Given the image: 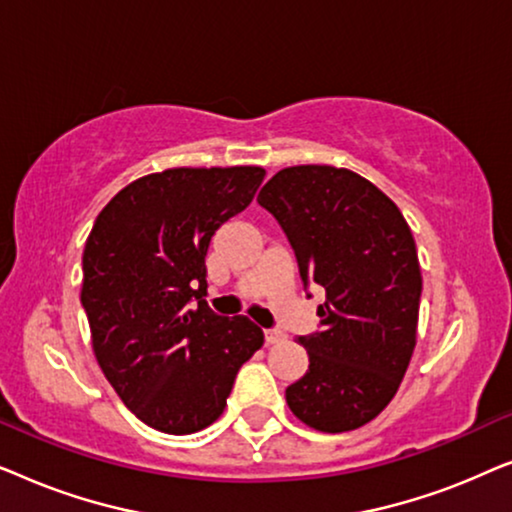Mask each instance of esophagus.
<instances>
[{
	"mask_svg": "<svg viewBox=\"0 0 512 512\" xmlns=\"http://www.w3.org/2000/svg\"><path fill=\"white\" fill-rule=\"evenodd\" d=\"M263 333H265V342H268V345H275V342L284 340V333L277 331V328H265Z\"/></svg>",
	"mask_w": 512,
	"mask_h": 512,
	"instance_id": "obj_1",
	"label": "esophagus"
}]
</instances>
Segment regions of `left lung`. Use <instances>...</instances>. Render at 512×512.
<instances>
[{"label":"left lung","mask_w":512,"mask_h":512,"mask_svg":"<svg viewBox=\"0 0 512 512\" xmlns=\"http://www.w3.org/2000/svg\"><path fill=\"white\" fill-rule=\"evenodd\" d=\"M296 254L305 289L319 284L321 328L300 335L307 373L286 387L300 422L354 431L387 408L417 342L422 270L398 207L345 167L279 170L258 193Z\"/></svg>","instance_id":"8db88e82"}]
</instances>
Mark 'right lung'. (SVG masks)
Returning a JSON list of instances; mask_svg holds the SVG:
<instances>
[{"instance_id": "add662e5", "label": "right lung", "mask_w": 512, "mask_h": 512, "mask_svg": "<svg viewBox=\"0 0 512 512\" xmlns=\"http://www.w3.org/2000/svg\"><path fill=\"white\" fill-rule=\"evenodd\" d=\"M263 177L256 165L146 174L90 230L81 305L95 359L151 429L186 436L216 422L237 370L263 345L254 321L205 303L209 242L249 207Z\"/></svg>"}]
</instances>
